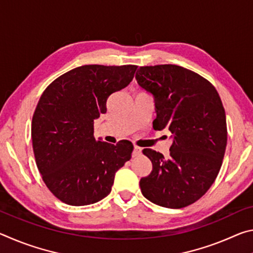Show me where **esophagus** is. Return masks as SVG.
Returning <instances> with one entry per match:
<instances>
[{
    "mask_svg": "<svg viewBox=\"0 0 253 253\" xmlns=\"http://www.w3.org/2000/svg\"><path fill=\"white\" fill-rule=\"evenodd\" d=\"M139 154H142V148L138 147V146H134V151H132V156H137V155H139Z\"/></svg>",
    "mask_w": 253,
    "mask_h": 253,
    "instance_id": "esophagus-1",
    "label": "esophagus"
}]
</instances>
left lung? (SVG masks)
<instances>
[{
  "mask_svg": "<svg viewBox=\"0 0 253 253\" xmlns=\"http://www.w3.org/2000/svg\"><path fill=\"white\" fill-rule=\"evenodd\" d=\"M136 80L155 97L154 129L173 134L169 158L143 149L153 169L140 178V191L160 207L185 208L207 193L220 172L228 139L224 107L214 85L186 68L139 67Z\"/></svg>",
  "mask_w": 253,
  "mask_h": 253,
  "instance_id": "obj_1",
  "label": "left lung"
}]
</instances>
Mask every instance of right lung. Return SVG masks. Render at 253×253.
<instances>
[{
	"instance_id": "add662e5",
	"label": "right lung",
	"mask_w": 253,
	"mask_h": 253,
	"mask_svg": "<svg viewBox=\"0 0 253 253\" xmlns=\"http://www.w3.org/2000/svg\"><path fill=\"white\" fill-rule=\"evenodd\" d=\"M137 66L85 65L53 80L32 117V146L38 169L61 202L81 207L110 193L115 173L130 160L129 140H97L93 121L106 114L110 95L134 78Z\"/></svg>"
}]
</instances>
